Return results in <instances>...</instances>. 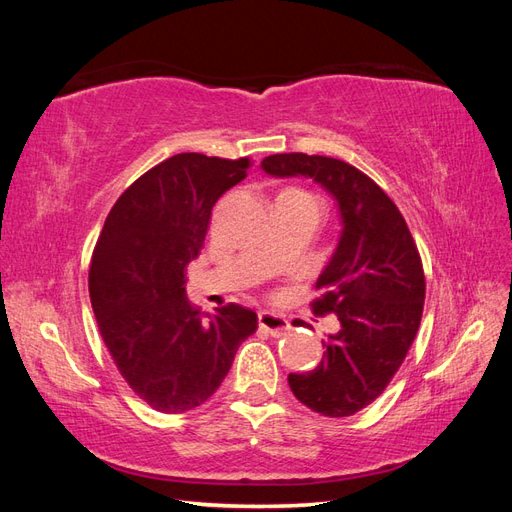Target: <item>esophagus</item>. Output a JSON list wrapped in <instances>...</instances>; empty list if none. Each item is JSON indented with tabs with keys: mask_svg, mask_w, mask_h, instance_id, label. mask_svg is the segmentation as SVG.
<instances>
[{
	"mask_svg": "<svg viewBox=\"0 0 512 512\" xmlns=\"http://www.w3.org/2000/svg\"><path fill=\"white\" fill-rule=\"evenodd\" d=\"M258 327L262 331H267L273 337H282L290 331L288 320L280 314H271V312H260L258 314Z\"/></svg>",
	"mask_w": 512,
	"mask_h": 512,
	"instance_id": "obj_1",
	"label": "esophagus"
}]
</instances>
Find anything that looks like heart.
<instances>
[{
	"mask_svg": "<svg viewBox=\"0 0 512 512\" xmlns=\"http://www.w3.org/2000/svg\"><path fill=\"white\" fill-rule=\"evenodd\" d=\"M282 194H297V196H303V198H312V196L301 192V190H286V192H282ZM312 200H314V198H312Z\"/></svg>",
	"mask_w": 512,
	"mask_h": 512,
	"instance_id": "heart-1",
	"label": "heart"
}]
</instances>
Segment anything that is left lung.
Here are the masks:
<instances>
[{
  "instance_id": "obj_1",
  "label": "left lung",
  "mask_w": 512,
  "mask_h": 512,
  "mask_svg": "<svg viewBox=\"0 0 512 512\" xmlns=\"http://www.w3.org/2000/svg\"><path fill=\"white\" fill-rule=\"evenodd\" d=\"M260 166L273 177H312L337 200L342 237L312 312L335 314L339 331L320 365L288 384L314 412L352 416L382 395L414 342L425 303L421 254L397 205L359 168L307 153H275Z\"/></svg>"
}]
</instances>
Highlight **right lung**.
<instances>
[{
    "label": "right lung",
    "mask_w": 512,
    "mask_h": 512,
    "mask_svg": "<svg viewBox=\"0 0 512 512\" xmlns=\"http://www.w3.org/2000/svg\"><path fill=\"white\" fill-rule=\"evenodd\" d=\"M250 158L177 153L138 177L104 222L89 265V299L119 374L166 414L220 389L258 316L237 303L207 318L185 301V267L200 254L218 198Z\"/></svg>",
    "instance_id": "right-lung-1"
}]
</instances>
